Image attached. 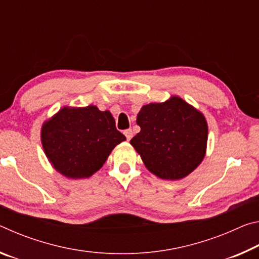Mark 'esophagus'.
I'll return each mask as SVG.
<instances>
[{
  "instance_id": "34e87169",
  "label": "esophagus",
  "mask_w": 259,
  "mask_h": 259,
  "mask_svg": "<svg viewBox=\"0 0 259 259\" xmlns=\"http://www.w3.org/2000/svg\"><path fill=\"white\" fill-rule=\"evenodd\" d=\"M124 135H125V137H126V140H130L131 138H133L134 133H133V130H131V129H126L124 131Z\"/></svg>"
}]
</instances>
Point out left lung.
Wrapping results in <instances>:
<instances>
[{"instance_id": "1", "label": "left lung", "mask_w": 259, "mask_h": 259, "mask_svg": "<svg viewBox=\"0 0 259 259\" xmlns=\"http://www.w3.org/2000/svg\"><path fill=\"white\" fill-rule=\"evenodd\" d=\"M140 133L130 140L148 171L165 181L185 178L207 152L208 123L202 113L178 96L151 103L137 115Z\"/></svg>"}]
</instances>
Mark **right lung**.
I'll list each match as a JSON object with an SVG mask.
<instances>
[{"mask_svg": "<svg viewBox=\"0 0 259 259\" xmlns=\"http://www.w3.org/2000/svg\"><path fill=\"white\" fill-rule=\"evenodd\" d=\"M123 140L111 112L99 111L95 105L65 106L41 128L48 160L57 171L71 179L93 176Z\"/></svg>", "mask_w": 259, "mask_h": 259, "instance_id": "add662e5", "label": "right lung"}]
</instances>
